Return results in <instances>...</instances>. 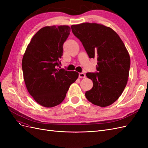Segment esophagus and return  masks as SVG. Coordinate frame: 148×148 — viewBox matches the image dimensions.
Wrapping results in <instances>:
<instances>
[{
    "label": "esophagus",
    "mask_w": 148,
    "mask_h": 148,
    "mask_svg": "<svg viewBox=\"0 0 148 148\" xmlns=\"http://www.w3.org/2000/svg\"><path fill=\"white\" fill-rule=\"evenodd\" d=\"M86 77V75L83 73H79V78H84Z\"/></svg>",
    "instance_id": "obj_1"
}]
</instances>
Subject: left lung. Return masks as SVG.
Masks as SVG:
<instances>
[{"instance_id":"1","label":"left lung","mask_w":148,"mask_h":148,"mask_svg":"<svg viewBox=\"0 0 148 148\" xmlns=\"http://www.w3.org/2000/svg\"><path fill=\"white\" fill-rule=\"evenodd\" d=\"M71 31L83 44L89 58H96L97 73H87L93 83L85 93L92 104L105 107L122 95L129 76L130 58L124 43L112 29L95 23L71 26Z\"/></svg>"}]
</instances>
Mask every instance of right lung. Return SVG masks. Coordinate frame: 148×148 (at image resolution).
Listing matches in <instances>:
<instances>
[{
    "label": "right lung",
    "instance_id": "1",
    "mask_svg": "<svg viewBox=\"0 0 148 148\" xmlns=\"http://www.w3.org/2000/svg\"><path fill=\"white\" fill-rule=\"evenodd\" d=\"M70 32V27L66 25L43 27L34 35L23 55L22 70L26 87L43 107L60 104L78 77L77 71L57 69Z\"/></svg>",
    "mask_w": 148,
    "mask_h": 148
}]
</instances>
